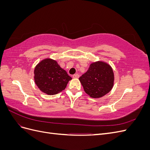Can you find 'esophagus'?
Listing matches in <instances>:
<instances>
[{
	"mask_svg": "<svg viewBox=\"0 0 150 150\" xmlns=\"http://www.w3.org/2000/svg\"><path fill=\"white\" fill-rule=\"evenodd\" d=\"M79 77V75L78 74H75L72 76V78H78Z\"/></svg>",
	"mask_w": 150,
	"mask_h": 150,
	"instance_id": "34e87169",
	"label": "esophagus"
}]
</instances>
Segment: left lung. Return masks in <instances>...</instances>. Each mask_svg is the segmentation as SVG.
Instances as JSON below:
<instances>
[{
	"mask_svg": "<svg viewBox=\"0 0 150 150\" xmlns=\"http://www.w3.org/2000/svg\"><path fill=\"white\" fill-rule=\"evenodd\" d=\"M114 79L112 67L103 61L91 64L87 72L79 78L86 93L93 98H101L110 92Z\"/></svg>",
	"mask_w": 150,
	"mask_h": 150,
	"instance_id": "1",
	"label": "left lung"
}]
</instances>
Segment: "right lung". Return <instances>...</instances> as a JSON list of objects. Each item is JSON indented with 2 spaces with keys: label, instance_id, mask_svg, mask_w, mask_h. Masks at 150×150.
Here are the masks:
<instances>
[{
  "label": "right lung",
  "instance_id": "add662e5",
  "mask_svg": "<svg viewBox=\"0 0 150 150\" xmlns=\"http://www.w3.org/2000/svg\"><path fill=\"white\" fill-rule=\"evenodd\" d=\"M71 79L67 72L51 59H45L35 67V83L41 91L48 95L61 92Z\"/></svg>",
  "mask_w": 150,
  "mask_h": 150
}]
</instances>
